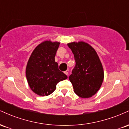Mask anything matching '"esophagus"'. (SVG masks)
Returning <instances> with one entry per match:
<instances>
[{"label": "esophagus", "instance_id": "1", "mask_svg": "<svg viewBox=\"0 0 129 129\" xmlns=\"http://www.w3.org/2000/svg\"><path fill=\"white\" fill-rule=\"evenodd\" d=\"M69 70H67L66 72H64V73L66 74L67 76H68V75H69Z\"/></svg>", "mask_w": 129, "mask_h": 129}]
</instances>
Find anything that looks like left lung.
I'll use <instances>...</instances> for the list:
<instances>
[{
  "instance_id": "obj_1",
  "label": "left lung",
  "mask_w": 129,
  "mask_h": 129,
  "mask_svg": "<svg viewBox=\"0 0 129 129\" xmlns=\"http://www.w3.org/2000/svg\"><path fill=\"white\" fill-rule=\"evenodd\" d=\"M74 54L75 66L69 77L74 91L82 98L94 95L104 79L102 63L94 48L84 42L67 44Z\"/></svg>"
}]
</instances>
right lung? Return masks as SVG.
<instances>
[{"label": "right lung", "mask_w": 129, "mask_h": 129, "mask_svg": "<svg viewBox=\"0 0 129 129\" xmlns=\"http://www.w3.org/2000/svg\"><path fill=\"white\" fill-rule=\"evenodd\" d=\"M59 44L50 41L42 42L29 57L26 68V79L31 89L38 95H49L55 90L56 84L67 78L54 60Z\"/></svg>", "instance_id": "add662e5"}]
</instances>
